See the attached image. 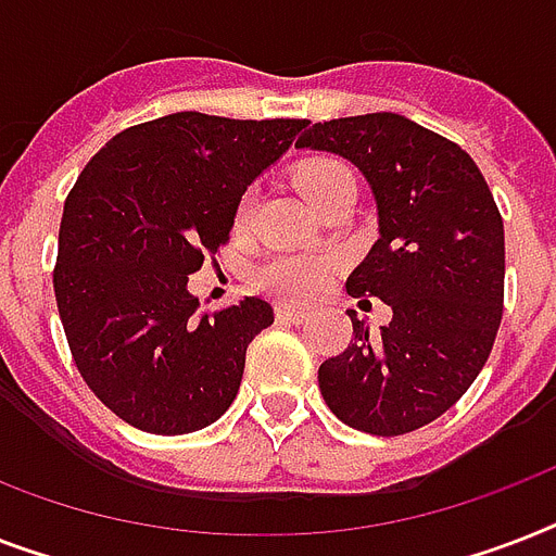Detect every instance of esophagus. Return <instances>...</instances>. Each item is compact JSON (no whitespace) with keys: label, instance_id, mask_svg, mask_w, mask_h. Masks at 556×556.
<instances>
[{"label":"esophagus","instance_id":"34e87169","mask_svg":"<svg viewBox=\"0 0 556 556\" xmlns=\"http://www.w3.org/2000/svg\"><path fill=\"white\" fill-rule=\"evenodd\" d=\"M277 320L279 323H291V326H300L305 320L303 308H296V305H277Z\"/></svg>","mask_w":556,"mask_h":556}]
</instances>
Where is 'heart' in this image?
I'll return each mask as SVG.
<instances>
[{
  "label": "heart",
  "mask_w": 556,
  "mask_h": 556,
  "mask_svg": "<svg viewBox=\"0 0 556 556\" xmlns=\"http://www.w3.org/2000/svg\"><path fill=\"white\" fill-rule=\"evenodd\" d=\"M343 185H355V176H352V169L343 161L314 159L296 173V187H300L305 199L312 201L314 207H320L323 201L329 199L331 192L340 190ZM253 204H256V192L248 190L239 199L236 222H248V216L253 213ZM329 277L331 262L323 260V256H312V253H279L274 260L262 262L256 274H253V282L265 294L303 303V300H312V296L320 294L326 282H329Z\"/></svg>",
  "instance_id": "obj_1"
}]
</instances>
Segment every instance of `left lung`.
<instances>
[{
    "label": "left lung",
    "mask_w": 556,
    "mask_h": 556,
    "mask_svg": "<svg viewBox=\"0 0 556 556\" xmlns=\"http://www.w3.org/2000/svg\"><path fill=\"white\" fill-rule=\"evenodd\" d=\"M343 155L371 185L380 239L346 291L378 296L392 320L320 366L340 421L404 435L444 415L491 355L505 303V230L493 192L458 143L392 112L314 124L296 141Z\"/></svg>",
    "instance_id": "left-lung-1"
}]
</instances>
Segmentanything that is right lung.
<instances>
[{"mask_svg": "<svg viewBox=\"0 0 556 556\" xmlns=\"http://www.w3.org/2000/svg\"><path fill=\"white\" fill-rule=\"evenodd\" d=\"M308 121L176 112L117 132L74 181L54 294L83 380L143 432L181 435L233 404L260 296L195 314L187 277L230 239L242 192Z\"/></svg>", "mask_w": 556, "mask_h": 556, "instance_id": "add662e5", "label": "right lung"}]
</instances>
